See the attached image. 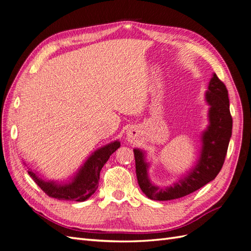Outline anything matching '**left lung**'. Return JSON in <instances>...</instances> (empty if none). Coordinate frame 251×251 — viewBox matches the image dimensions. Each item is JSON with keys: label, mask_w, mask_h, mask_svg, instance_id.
Here are the masks:
<instances>
[{"label": "left lung", "mask_w": 251, "mask_h": 251, "mask_svg": "<svg viewBox=\"0 0 251 251\" xmlns=\"http://www.w3.org/2000/svg\"><path fill=\"white\" fill-rule=\"evenodd\" d=\"M205 98L210 105L209 126L202 134V151L199 161L183 179L168 187H158L151 184L148 175L149 163L146 161L143 151L138 149L134 150L136 176L141 191L148 198L158 201L181 198L207 184L221 171L231 137L232 117L229 111L228 91L216 73L209 81Z\"/></svg>", "instance_id": "left-lung-1"}]
</instances>
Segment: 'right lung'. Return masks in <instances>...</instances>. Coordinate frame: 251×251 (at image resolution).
Segmentation results:
<instances>
[{
	"instance_id": "obj_1",
	"label": "right lung",
	"mask_w": 251,
	"mask_h": 251,
	"mask_svg": "<svg viewBox=\"0 0 251 251\" xmlns=\"http://www.w3.org/2000/svg\"><path fill=\"white\" fill-rule=\"evenodd\" d=\"M119 147L120 142L114 141L95 151L81 166L72 182L68 184H56L52 181H44L42 178L37 177L32 171H28V174L43 189L44 193L51 198L82 202L89 199L95 193L98 187L100 174L102 166Z\"/></svg>"
}]
</instances>
